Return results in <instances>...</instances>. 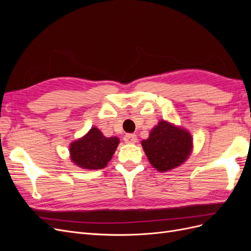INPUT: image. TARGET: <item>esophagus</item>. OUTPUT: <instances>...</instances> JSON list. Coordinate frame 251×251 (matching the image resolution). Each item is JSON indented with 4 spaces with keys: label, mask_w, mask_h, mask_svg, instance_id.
I'll list each match as a JSON object with an SVG mask.
<instances>
[{
    "label": "esophagus",
    "mask_w": 251,
    "mask_h": 251,
    "mask_svg": "<svg viewBox=\"0 0 251 251\" xmlns=\"http://www.w3.org/2000/svg\"><path fill=\"white\" fill-rule=\"evenodd\" d=\"M124 141L126 143H135L137 142V137L135 134H126L124 137Z\"/></svg>",
    "instance_id": "obj_1"
}]
</instances>
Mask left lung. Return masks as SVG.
Returning a JSON list of instances; mask_svg holds the SVG:
<instances>
[{"label": "left lung", "mask_w": 251, "mask_h": 251, "mask_svg": "<svg viewBox=\"0 0 251 251\" xmlns=\"http://www.w3.org/2000/svg\"><path fill=\"white\" fill-rule=\"evenodd\" d=\"M141 144L151 166L159 172H168L181 165L191 155L193 138L185 128L160 120Z\"/></svg>", "instance_id": "8db88e82"}]
</instances>
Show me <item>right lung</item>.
I'll return each instance as SVG.
<instances>
[{"mask_svg": "<svg viewBox=\"0 0 251 251\" xmlns=\"http://www.w3.org/2000/svg\"><path fill=\"white\" fill-rule=\"evenodd\" d=\"M118 144L117 137H104L93 126L83 137L70 144L71 160L81 169L101 170L112 159Z\"/></svg>", "mask_w": 251, "mask_h": 251, "instance_id": "add662e5", "label": "right lung"}]
</instances>
